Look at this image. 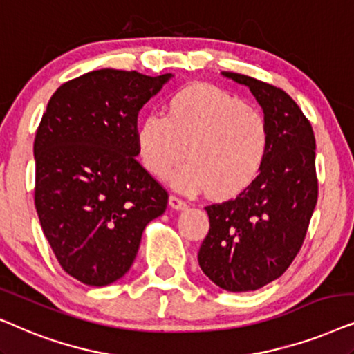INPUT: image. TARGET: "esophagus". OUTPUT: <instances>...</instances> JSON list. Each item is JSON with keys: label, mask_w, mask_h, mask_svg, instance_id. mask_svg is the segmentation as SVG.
Masks as SVG:
<instances>
[{"label": "esophagus", "mask_w": 354, "mask_h": 354, "mask_svg": "<svg viewBox=\"0 0 354 354\" xmlns=\"http://www.w3.org/2000/svg\"><path fill=\"white\" fill-rule=\"evenodd\" d=\"M169 205L173 207L174 210H185L186 207H187V204H186V201H183L181 197H178V196H169Z\"/></svg>", "instance_id": "1"}]
</instances>
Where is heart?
Wrapping results in <instances>:
<instances>
[{"label": "heart", "mask_w": 354, "mask_h": 354, "mask_svg": "<svg viewBox=\"0 0 354 354\" xmlns=\"http://www.w3.org/2000/svg\"><path fill=\"white\" fill-rule=\"evenodd\" d=\"M136 139L140 162L153 176H167L187 157L189 162L169 176L171 185L186 194L209 191L215 199H230L259 176L270 133L257 108L223 88L199 84L178 92L167 115L145 116Z\"/></svg>", "instance_id": "heart-1"}]
</instances>
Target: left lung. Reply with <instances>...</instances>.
Returning a JSON list of instances; mask_svg holds the SVG:
<instances>
[{"mask_svg":"<svg viewBox=\"0 0 354 354\" xmlns=\"http://www.w3.org/2000/svg\"><path fill=\"white\" fill-rule=\"evenodd\" d=\"M248 86L270 133L259 176L233 199L205 207L210 228L199 266L226 291H254L285 273L303 246L317 204L313 126L288 93L244 74L223 73Z\"/></svg>","mask_w":354,"mask_h":354,"instance_id":"obj_1","label":"left lung"}]
</instances>
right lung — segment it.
<instances>
[{"label":"right lung","mask_w":354,"mask_h":354,"mask_svg":"<svg viewBox=\"0 0 354 354\" xmlns=\"http://www.w3.org/2000/svg\"><path fill=\"white\" fill-rule=\"evenodd\" d=\"M169 77L92 71L58 87L41 116L35 209L59 266L82 283L121 279L167 209V189L136 160V133L140 108Z\"/></svg>","instance_id":"1"}]
</instances>
